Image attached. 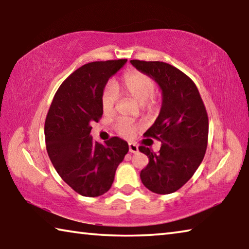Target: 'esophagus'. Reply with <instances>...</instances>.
I'll list each match as a JSON object with an SVG mask.
<instances>
[{"label": "esophagus", "mask_w": 249, "mask_h": 249, "mask_svg": "<svg viewBox=\"0 0 249 249\" xmlns=\"http://www.w3.org/2000/svg\"><path fill=\"white\" fill-rule=\"evenodd\" d=\"M128 148H129V153L135 154V153H137V151H138V147L135 144H133V142H129Z\"/></svg>", "instance_id": "obj_1"}]
</instances>
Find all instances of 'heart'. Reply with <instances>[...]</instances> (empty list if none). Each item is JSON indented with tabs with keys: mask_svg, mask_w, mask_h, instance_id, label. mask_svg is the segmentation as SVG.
<instances>
[{
	"mask_svg": "<svg viewBox=\"0 0 249 249\" xmlns=\"http://www.w3.org/2000/svg\"><path fill=\"white\" fill-rule=\"evenodd\" d=\"M122 88H123L124 93L135 102L146 107H153L154 102L151 98L156 92V82L150 75L142 72L129 73L124 78ZM117 99L119 96L114 88L112 86L105 88L102 98H101V103H102V108L105 114H111L112 112H114ZM137 127V124L126 119H120L114 124L115 132L124 137H132L136 133Z\"/></svg>",
	"mask_w": 249,
	"mask_h": 249,
	"instance_id": "heart-1",
	"label": "heart"
}]
</instances>
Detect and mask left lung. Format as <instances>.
Masks as SVG:
<instances>
[{
    "label": "left lung",
    "instance_id": "left-lung-1",
    "mask_svg": "<svg viewBox=\"0 0 249 249\" xmlns=\"http://www.w3.org/2000/svg\"><path fill=\"white\" fill-rule=\"evenodd\" d=\"M135 68L150 75L162 91L160 113L144 134L161 142L155 154L140 150L149 159L141 171L142 184L154 193L169 195L184 185L204 158L209 136L208 113L196 83L176 67L162 61L130 60Z\"/></svg>",
    "mask_w": 249,
    "mask_h": 249
}]
</instances>
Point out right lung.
Instances as JSON below:
<instances>
[{"instance_id": "add662e5", "label": "right lung", "mask_w": 249, "mask_h": 249, "mask_svg": "<svg viewBox=\"0 0 249 249\" xmlns=\"http://www.w3.org/2000/svg\"><path fill=\"white\" fill-rule=\"evenodd\" d=\"M126 59L93 61L80 67L59 87L45 122L46 149L61 179L83 196L109 190L128 144L112 137L105 145L90 136L91 123L103 114V90Z\"/></svg>"}]
</instances>
